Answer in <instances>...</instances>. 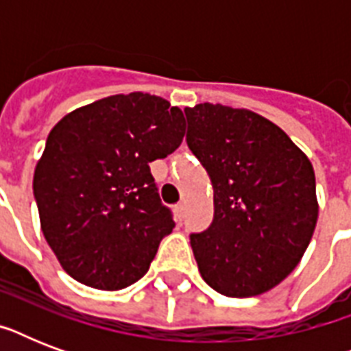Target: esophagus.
I'll use <instances>...</instances> for the list:
<instances>
[{
    "label": "esophagus",
    "instance_id": "1",
    "mask_svg": "<svg viewBox=\"0 0 351 351\" xmlns=\"http://www.w3.org/2000/svg\"><path fill=\"white\" fill-rule=\"evenodd\" d=\"M184 215H186V206H184V204H176V206H175V217H176V220L180 222V220L184 219Z\"/></svg>",
    "mask_w": 351,
    "mask_h": 351
}]
</instances>
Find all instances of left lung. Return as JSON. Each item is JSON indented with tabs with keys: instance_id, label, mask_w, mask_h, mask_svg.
Returning a JSON list of instances; mask_svg holds the SVG:
<instances>
[{
	"instance_id": "8db88e82",
	"label": "left lung",
	"mask_w": 351,
	"mask_h": 351,
	"mask_svg": "<svg viewBox=\"0 0 351 351\" xmlns=\"http://www.w3.org/2000/svg\"><path fill=\"white\" fill-rule=\"evenodd\" d=\"M184 112L187 145L213 184V222L191 234L198 271L226 297L266 293L297 267L315 231L313 165L250 109L206 101Z\"/></svg>"
}]
</instances>
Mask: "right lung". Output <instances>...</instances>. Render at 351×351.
I'll list each match as a JSON object with an SVG mask.
<instances>
[{"label": "right lung", "mask_w": 351, "mask_h": 351, "mask_svg": "<svg viewBox=\"0 0 351 351\" xmlns=\"http://www.w3.org/2000/svg\"><path fill=\"white\" fill-rule=\"evenodd\" d=\"M184 134L180 109L143 93L101 98L52 127L32 189L47 244L74 280L117 291L147 273L175 228L149 164Z\"/></svg>", "instance_id": "obj_1"}]
</instances>
